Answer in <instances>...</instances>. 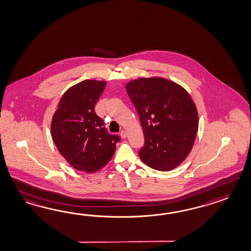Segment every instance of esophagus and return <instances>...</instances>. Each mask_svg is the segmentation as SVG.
I'll return each mask as SVG.
<instances>
[{
	"label": "esophagus",
	"instance_id": "esophagus-1",
	"mask_svg": "<svg viewBox=\"0 0 251 251\" xmlns=\"http://www.w3.org/2000/svg\"><path fill=\"white\" fill-rule=\"evenodd\" d=\"M120 136L122 137L123 139H125V138H126V136H127V134H126V131H121V133H120Z\"/></svg>",
	"mask_w": 251,
	"mask_h": 251
}]
</instances>
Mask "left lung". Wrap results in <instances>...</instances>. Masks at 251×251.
<instances>
[{
  "instance_id": "obj_1",
  "label": "left lung",
  "mask_w": 251,
  "mask_h": 251,
  "mask_svg": "<svg viewBox=\"0 0 251 251\" xmlns=\"http://www.w3.org/2000/svg\"><path fill=\"white\" fill-rule=\"evenodd\" d=\"M140 118L145 146L141 160L158 171L178 167L193 149L198 111L185 88L161 76L139 77L126 85Z\"/></svg>"
}]
</instances>
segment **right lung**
<instances>
[{
    "instance_id": "add662e5",
    "label": "right lung",
    "mask_w": 251,
    "mask_h": 251,
    "mask_svg": "<svg viewBox=\"0 0 251 251\" xmlns=\"http://www.w3.org/2000/svg\"><path fill=\"white\" fill-rule=\"evenodd\" d=\"M106 81L86 79L70 87L53 115L50 132L59 153L72 167L97 173L109 163L120 138L109 134L95 105Z\"/></svg>"
}]
</instances>
